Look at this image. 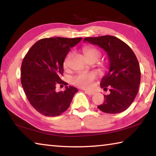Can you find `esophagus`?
Masks as SVG:
<instances>
[{"mask_svg":"<svg viewBox=\"0 0 156 156\" xmlns=\"http://www.w3.org/2000/svg\"><path fill=\"white\" fill-rule=\"evenodd\" d=\"M84 92H85V93H86L87 94L89 95V96H93L94 94H95V92H94V91H91L85 90V91H84Z\"/></svg>","mask_w":156,"mask_h":156,"instance_id":"1","label":"esophagus"}]
</instances>
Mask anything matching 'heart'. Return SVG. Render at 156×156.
I'll use <instances>...</instances> for the list:
<instances>
[{
    "mask_svg": "<svg viewBox=\"0 0 156 156\" xmlns=\"http://www.w3.org/2000/svg\"><path fill=\"white\" fill-rule=\"evenodd\" d=\"M83 52L87 59L91 58H96L98 59L101 55L99 50L92 47H85L83 49ZM70 56V55H68L64 60L63 67L65 69L68 68ZM96 77L97 74L95 72H80L72 77V82L73 84H75L78 87L89 89L93 86L94 82L96 80Z\"/></svg>",
    "mask_w": 156,
    "mask_h": 156,
    "instance_id": "obj_1",
    "label": "heart"
}]
</instances>
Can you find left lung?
I'll return each mask as SVG.
<instances>
[{"label":"left lung","mask_w":156,"mask_h":156,"mask_svg":"<svg viewBox=\"0 0 156 156\" xmlns=\"http://www.w3.org/2000/svg\"><path fill=\"white\" fill-rule=\"evenodd\" d=\"M88 42L107 52L109 71L102 78L100 87L110 94L98 108L107 113L122 112L130 106L138 94L140 83V69L135 54L125 43L113 36L87 37Z\"/></svg>","instance_id":"left-lung-1"}]
</instances>
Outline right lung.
Returning <instances> with one entry per match:
<instances>
[{
	"instance_id": "obj_1",
	"label": "right lung",
	"mask_w": 156,
	"mask_h": 156,
	"mask_svg": "<svg viewBox=\"0 0 156 156\" xmlns=\"http://www.w3.org/2000/svg\"><path fill=\"white\" fill-rule=\"evenodd\" d=\"M82 38H43L29 50L21 65L20 81L26 96L41 114L54 117L67 110L78 89L66 86L57 92L56 84L63 83V62Z\"/></svg>"
}]
</instances>
